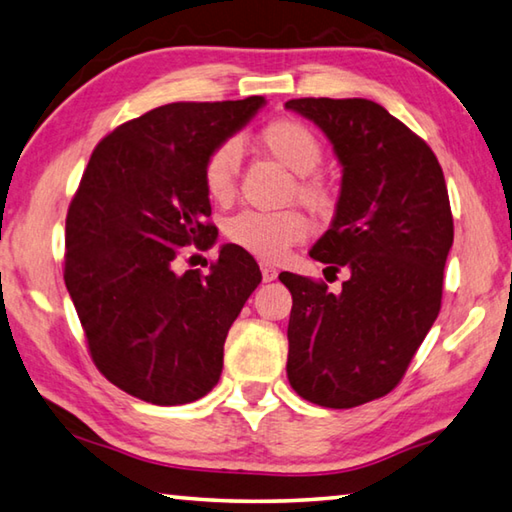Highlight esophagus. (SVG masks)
<instances>
[{"instance_id": "1", "label": "esophagus", "mask_w": 512, "mask_h": 512, "mask_svg": "<svg viewBox=\"0 0 512 512\" xmlns=\"http://www.w3.org/2000/svg\"><path fill=\"white\" fill-rule=\"evenodd\" d=\"M261 272H263V281L265 283H270V281L276 279V276H279V270H276L274 265H267V263L261 265Z\"/></svg>"}]
</instances>
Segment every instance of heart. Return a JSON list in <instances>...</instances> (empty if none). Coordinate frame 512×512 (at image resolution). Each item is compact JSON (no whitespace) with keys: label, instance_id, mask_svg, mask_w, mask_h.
<instances>
[{"label":"heart","instance_id":"b5f03b06","mask_svg":"<svg viewBox=\"0 0 512 512\" xmlns=\"http://www.w3.org/2000/svg\"><path fill=\"white\" fill-rule=\"evenodd\" d=\"M258 146L290 168L297 179L292 186V197L315 213L328 215L337 206V188L326 175L317 173L324 159V146L317 132L308 123L292 116H281L265 123L258 132ZM242 152L236 141H222L204 159L202 182L204 191L213 202H227L236 193ZM310 222L297 209L285 211H254L245 209L224 222V236L247 254L261 261H279L288 249L308 238Z\"/></svg>","mask_w":512,"mask_h":512}]
</instances>
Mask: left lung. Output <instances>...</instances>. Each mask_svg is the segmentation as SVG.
<instances>
[{
	"mask_svg": "<svg viewBox=\"0 0 512 512\" xmlns=\"http://www.w3.org/2000/svg\"><path fill=\"white\" fill-rule=\"evenodd\" d=\"M344 166L330 229L310 256L346 267L342 292L281 272L292 292L288 380L315 405L351 409L398 387L441 312L454 240L450 197L432 148L366 98H292Z\"/></svg>",
	"mask_w": 512,
	"mask_h": 512,
	"instance_id": "left-lung-1",
	"label": "left lung"
}]
</instances>
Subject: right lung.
Segmentation results:
<instances>
[{
	"label": "right lung",
	"mask_w": 512,
	"mask_h": 512,
	"mask_svg": "<svg viewBox=\"0 0 512 512\" xmlns=\"http://www.w3.org/2000/svg\"><path fill=\"white\" fill-rule=\"evenodd\" d=\"M263 96L168 103L98 141L69 204L65 285L89 355L130 396L170 407L220 380L224 339L261 270L224 245L209 274L177 272L184 247L215 242L202 166Z\"/></svg>",
	"instance_id": "1"
}]
</instances>
